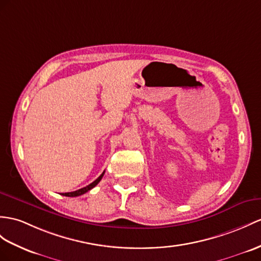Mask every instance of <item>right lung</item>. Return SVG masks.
I'll list each match as a JSON object with an SVG mask.
<instances>
[{
  "label": "right lung",
  "mask_w": 261,
  "mask_h": 261,
  "mask_svg": "<svg viewBox=\"0 0 261 261\" xmlns=\"http://www.w3.org/2000/svg\"><path fill=\"white\" fill-rule=\"evenodd\" d=\"M104 174H105V171H103V173H101V175L98 177V178H97L96 180H94L92 184H90V185L86 186V187H83V188H81V189H79V190H75V192H71V193H63V194H61V195L66 196V197H77V196H81V195H83V194H85V193L88 192V190H91L92 188H94L95 186L97 185V184L100 181V179L103 178Z\"/></svg>",
  "instance_id": "1"
}]
</instances>
